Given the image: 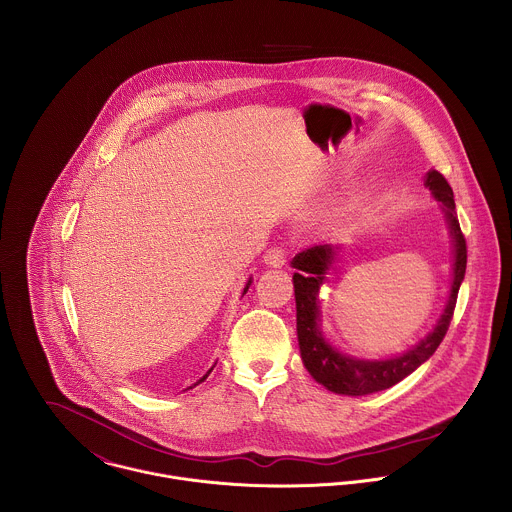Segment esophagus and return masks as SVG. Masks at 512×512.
I'll return each mask as SVG.
<instances>
[{
	"instance_id": "obj_1",
	"label": "esophagus",
	"mask_w": 512,
	"mask_h": 512,
	"mask_svg": "<svg viewBox=\"0 0 512 512\" xmlns=\"http://www.w3.org/2000/svg\"><path fill=\"white\" fill-rule=\"evenodd\" d=\"M264 264H266L268 268H282V266L286 264V252H284V248H282V246L270 248V250L266 252V256H264Z\"/></svg>"
}]
</instances>
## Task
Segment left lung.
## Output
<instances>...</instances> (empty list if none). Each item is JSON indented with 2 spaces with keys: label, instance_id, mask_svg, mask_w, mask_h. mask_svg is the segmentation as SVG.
Returning <instances> with one entry per match:
<instances>
[{
  "label": "left lung",
  "instance_id": "1",
  "mask_svg": "<svg viewBox=\"0 0 512 512\" xmlns=\"http://www.w3.org/2000/svg\"><path fill=\"white\" fill-rule=\"evenodd\" d=\"M426 187L432 191L445 215L451 244H453V280L451 292L445 303V309L436 323V327L412 349L398 357L370 361L345 355L331 347L321 333V309H319V290L327 280V272L331 270L339 244H317L293 258V268L301 270L293 274V292H295V311H297V341L303 366L307 372L323 384L327 390L345 396H365L378 390H386L412 374L420 365H424L443 341L447 327L453 317L455 301L459 286L465 278L467 266V246L465 236L459 228V220L455 215L453 191L445 177L432 169L426 173Z\"/></svg>",
  "mask_w": 512,
  "mask_h": 512
}]
</instances>
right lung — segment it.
<instances>
[{
  "mask_svg": "<svg viewBox=\"0 0 512 512\" xmlns=\"http://www.w3.org/2000/svg\"><path fill=\"white\" fill-rule=\"evenodd\" d=\"M250 284H252V278H250V280H248V284H246V288H244V292H242V295H244V293L248 292V288H250ZM213 368H215V366H213ZM213 368H211V370H213ZM211 370H209V372H207V374H205V376H203V378H201V380H199V382H197V384H201V382H203V380H205V378H207V376H209V374H211ZM197 384H193V386H197ZM193 386H191V388H193Z\"/></svg>",
  "mask_w": 512,
  "mask_h": 512,
  "instance_id": "1",
  "label": "right lung"
}]
</instances>
